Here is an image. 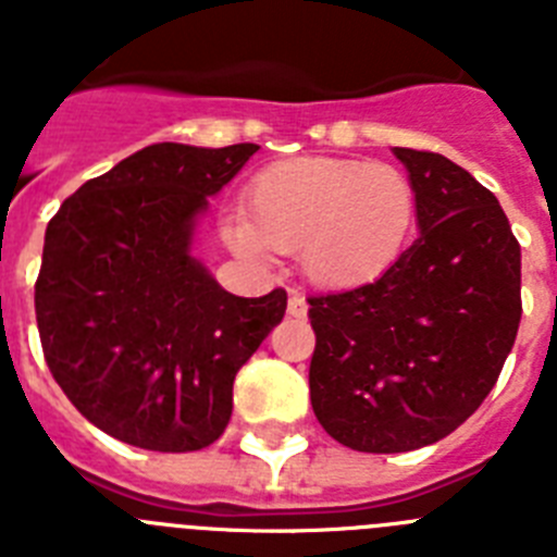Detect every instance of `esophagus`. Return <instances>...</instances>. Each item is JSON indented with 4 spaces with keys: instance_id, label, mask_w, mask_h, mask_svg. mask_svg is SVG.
<instances>
[{
    "instance_id": "obj_1",
    "label": "esophagus",
    "mask_w": 557,
    "mask_h": 557,
    "mask_svg": "<svg viewBox=\"0 0 557 557\" xmlns=\"http://www.w3.org/2000/svg\"><path fill=\"white\" fill-rule=\"evenodd\" d=\"M307 298H304L301 293H289V301H287V312L293 314V318H304V314H307Z\"/></svg>"
}]
</instances>
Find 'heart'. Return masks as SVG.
Listing matches in <instances>:
<instances>
[{"mask_svg":"<svg viewBox=\"0 0 557 557\" xmlns=\"http://www.w3.org/2000/svg\"><path fill=\"white\" fill-rule=\"evenodd\" d=\"M416 220V186L398 166L301 156L264 166L250 181L248 211L231 209L223 236L248 259L298 250L309 282L354 289L401 259Z\"/></svg>","mask_w":557,"mask_h":557,"instance_id":"b5f03b06","label":"heart"}]
</instances>
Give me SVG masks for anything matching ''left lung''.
I'll return each instance as SVG.
<instances>
[{
	"label": "left lung",
	"mask_w": 557,
	"mask_h": 557,
	"mask_svg": "<svg viewBox=\"0 0 557 557\" xmlns=\"http://www.w3.org/2000/svg\"><path fill=\"white\" fill-rule=\"evenodd\" d=\"M418 236L373 284L309 298V396L348 449L430 446L485 401L521 321V248L494 191L441 152L393 147Z\"/></svg>",
	"instance_id": "left-lung-1"
}]
</instances>
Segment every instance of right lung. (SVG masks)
I'll use <instances>...</instances> for the list:
<instances>
[{"mask_svg":"<svg viewBox=\"0 0 557 557\" xmlns=\"http://www.w3.org/2000/svg\"><path fill=\"white\" fill-rule=\"evenodd\" d=\"M259 145L161 141L63 200L44 236V359L97 430L150 451L225 432L234 376L287 309L282 287L231 295L191 256L195 223Z\"/></svg>","mask_w":557,"mask_h":557,"instance_id":"obj_1","label":"right lung"}]
</instances>
